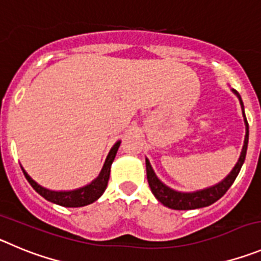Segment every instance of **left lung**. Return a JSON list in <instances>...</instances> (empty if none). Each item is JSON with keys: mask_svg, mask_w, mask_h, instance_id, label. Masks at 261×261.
Segmentation results:
<instances>
[{"mask_svg": "<svg viewBox=\"0 0 261 261\" xmlns=\"http://www.w3.org/2000/svg\"><path fill=\"white\" fill-rule=\"evenodd\" d=\"M231 92L237 95V98L240 99L241 109H242L243 114V120H245L246 125V136H245V142H243L242 151H241L240 159L236 163L234 168L231 169L230 173L226 176L224 180L220 181L219 184L210 188L202 189V190L197 191H177L174 189L169 188L166 184L158 178L155 174L154 169H152L150 160L146 158V173H147V181H149V186L151 189L152 194L155 195L158 200L163 205L168 207L172 210H195V208H202V207H207V205L212 204L216 200L225 194L228 189L230 188L231 184L237 178L238 173H240L241 168H242L243 163L246 159V152H247V145H248V123L245 115V106H243L242 98L234 89Z\"/></svg>", "mask_w": 261, "mask_h": 261, "instance_id": "left-lung-1", "label": "left lung"}]
</instances>
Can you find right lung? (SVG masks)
<instances>
[{
  "label": "right lung",
  "instance_id": "obj_1",
  "mask_svg": "<svg viewBox=\"0 0 261 261\" xmlns=\"http://www.w3.org/2000/svg\"><path fill=\"white\" fill-rule=\"evenodd\" d=\"M121 141H118L115 143L114 146L110 150L109 155H107L106 160H105V164L102 167L101 172L98 174V177L94 178L90 184L83 186V188L75 189V190H50V189L44 188V186L38 185L30 174L24 171V168L21 167V171L24 173L25 178H27L28 182L31 184L33 189L37 191L38 194L44 197L45 199L49 200L51 203H56V204L63 205V207H84V205H88L90 203L95 202L98 198L101 197L105 193L107 188V182H109L110 178V171H111V164L114 162L115 156H116V152H118L119 146H120Z\"/></svg>",
  "mask_w": 261,
  "mask_h": 261
}]
</instances>
